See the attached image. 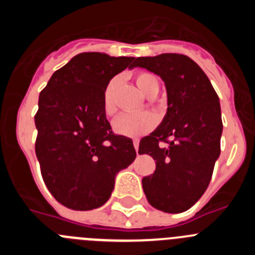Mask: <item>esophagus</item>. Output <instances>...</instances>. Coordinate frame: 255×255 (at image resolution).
<instances>
[{"label": "esophagus", "instance_id": "1", "mask_svg": "<svg viewBox=\"0 0 255 255\" xmlns=\"http://www.w3.org/2000/svg\"><path fill=\"white\" fill-rule=\"evenodd\" d=\"M132 144H134L135 150H136V152H138V149H139V141H138V140H134V141H132Z\"/></svg>", "mask_w": 255, "mask_h": 255}]
</instances>
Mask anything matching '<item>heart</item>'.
<instances>
[{
  "label": "heart",
  "mask_w": 255,
  "mask_h": 255,
  "mask_svg": "<svg viewBox=\"0 0 255 255\" xmlns=\"http://www.w3.org/2000/svg\"><path fill=\"white\" fill-rule=\"evenodd\" d=\"M119 80L112 79L108 83L103 92V112L107 116H112L116 112V107L114 103V93L117 87ZM135 83L141 91V93L147 97L157 96L159 91L158 78L152 73L140 71L135 75ZM155 116L150 112H139V114H123L117 117L112 124L114 131L126 138H138L141 135L147 134L155 126Z\"/></svg>",
  "instance_id": "obj_1"
}]
</instances>
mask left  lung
<instances>
[{"mask_svg":"<svg viewBox=\"0 0 255 255\" xmlns=\"http://www.w3.org/2000/svg\"><path fill=\"white\" fill-rule=\"evenodd\" d=\"M135 66L161 76L167 89V114L139 143V153L155 161L154 172L141 180L144 194L159 211L185 212L207 190L220 155V100L208 76L185 55L138 57Z\"/></svg>","mask_w":255,"mask_h":255,"instance_id":"obj_1","label":"left lung"}]
</instances>
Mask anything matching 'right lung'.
<instances>
[{
    "instance_id": "1",
    "label": "right lung",
    "mask_w": 255,
    "mask_h": 255,
    "mask_svg": "<svg viewBox=\"0 0 255 255\" xmlns=\"http://www.w3.org/2000/svg\"><path fill=\"white\" fill-rule=\"evenodd\" d=\"M134 57L79 53L53 73L34 116L40 173L58 203L75 211L103 206L115 176L135 159L132 140L112 131L103 92Z\"/></svg>"
}]
</instances>
